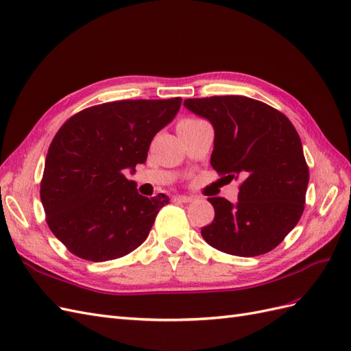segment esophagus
<instances>
[{"label": "esophagus", "mask_w": 351, "mask_h": 351, "mask_svg": "<svg viewBox=\"0 0 351 351\" xmlns=\"http://www.w3.org/2000/svg\"><path fill=\"white\" fill-rule=\"evenodd\" d=\"M195 199L192 196H183V195H178L174 196V202H180V204H190V202H193Z\"/></svg>", "instance_id": "esophagus-1"}]
</instances>
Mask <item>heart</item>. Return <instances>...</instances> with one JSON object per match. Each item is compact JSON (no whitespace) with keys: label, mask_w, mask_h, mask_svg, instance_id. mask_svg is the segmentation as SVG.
Returning a JSON list of instances; mask_svg holds the SVG:
<instances>
[{"label":"heart","mask_w":351,"mask_h":351,"mask_svg":"<svg viewBox=\"0 0 351 351\" xmlns=\"http://www.w3.org/2000/svg\"><path fill=\"white\" fill-rule=\"evenodd\" d=\"M189 121H196V120H193V119H187V120H183L182 123H189Z\"/></svg>","instance_id":"b5f03b06"}]
</instances>
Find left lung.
I'll return each instance as SVG.
<instances>
[{
    "label": "left lung",
    "mask_w": 351,
    "mask_h": 351,
    "mask_svg": "<svg viewBox=\"0 0 351 351\" xmlns=\"http://www.w3.org/2000/svg\"><path fill=\"white\" fill-rule=\"evenodd\" d=\"M184 107L214 125L212 168L241 180L236 205L208 197L215 218L202 228V237L234 256L271 252L304 210L309 168L299 133L278 110L239 95L186 99Z\"/></svg>",
    "instance_id": "8db88e82"
}]
</instances>
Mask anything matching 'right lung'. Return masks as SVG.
Wrapping results in <instances>:
<instances>
[{
  "mask_svg": "<svg viewBox=\"0 0 351 351\" xmlns=\"http://www.w3.org/2000/svg\"><path fill=\"white\" fill-rule=\"evenodd\" d=\"M182 98L124 99L93 105L60 127L40 180L47 224L76 256L105 262L146 240L169 197H146L125 169L146 161L154 136L171 121Z\"/></svg>",
  "mask_w": 351,
  "mask_h": 351,
  "instance_id": "add662e5",
  "label": "right lung"
}]
</instances>
